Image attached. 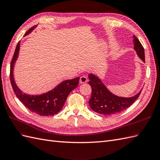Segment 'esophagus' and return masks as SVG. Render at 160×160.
<instances>
[{
    "mask_svg": "<svg viewBox=\"0 0 160 160\" xmlns=\"http://www.w3.org/2000/svg\"><path fill=\"white\" fill-rule=\"evenodd\" d=\"M88 82V78L86 77V76H82L80 77V82L81 84L86 83V82Z\"/></svg>",
    "mask_w": 160,
    "mask_h": 160,
    "instance_id": "1",
    "label": "esophagus"
}]
</instances>
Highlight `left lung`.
<instances>
[{
  "label": "left lung",
  "mask_w": 160,
  "mask_h": 160,
  "mask_svg": "<svg viewBox=\"0 0 160 160\" xmlns=\"http://www.w3.org/2000/svg\"><path fill=\"white\" fill-rule=\"evenodd\" d=\"M133 38L134 49L141 60L145 62L144 48L135 35ZM88 78V83L92 88L89 105L93 111L100 115H111L124 111L138 99L141 92V90L132 97H121L110 92L97 76L90 73Z\"/></svg>",
  "instance_id": "8db88e82"
}]
</instances>
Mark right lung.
Masks as SVG:
<instances>
[{"mask_svg": "<svg viewBox=\"0 0 160 160\" xmlns=\"http://www.w3.org/2000/svg\"><path fill=\"white\" fill-rule=\"evenodd\" d=\"M36 27L37 25L31 27L26 32L24 36L29 34ZM19 49L20 42L17 45L11 61L10 70L11 83L16 97L27 108L39 115L51 116L56 115L62 110L68 96L78 85L80 78L78 77L72 80L63 81L52 90L39 95H30L22 92L17 86L13 76V69L19 56Z\"/></svg>", "mask_w": 160, "mask_h": 160, "instance_id": "right-lung-1", "label": "right lung"}]
</instances>
